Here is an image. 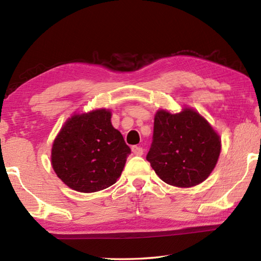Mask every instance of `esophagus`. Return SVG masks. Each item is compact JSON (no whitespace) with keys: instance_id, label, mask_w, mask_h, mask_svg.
Instances as JSON below:
<instances>
[{"instance_id":"1","label":"esophagus","mask_w":261,"mask_h":261,"mask_svg":"<svg viewBox=\"0 0 261 261\" xmlns=\"http://www.w3.org/2000/svg\"><path fill=\"white\" fill-rule=\"evenodd\" d=\"M131 150H132V152L136 154V156H142V154H143V149L139 146H132Z\"/></svg>"}]
</instances>
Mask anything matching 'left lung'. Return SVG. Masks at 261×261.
<instances>
[{"mask_svg": "<svg viewBox=\"0 0 261 261\" xmlns=\"http://www.w3.org/2000/svg\"><path fill=\"white\" fill-rule=\"evenodd\" d=\"M221 140L208 122L192 109L180 113L159 110L154 115L147 160L159 178L177 187H192L212 173Z\"/></svg>", "mask_w": 261, "mask_h": 261, "instance_id": "left-lung-1", "label": "left lung"}]
</instances>
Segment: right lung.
Returning <instances> with one entry per match:
<instances>
[{"label": "right lung", "mask_w": 261, "mask_h": 261, "mask_svg": "<svg viewBox=\"0 0 261 261\" xmlns=\"http://www.w3.org/2000/svg\"><path fill=\"white\" fill-rule=\"evenodd\" d=\"M131 149L101 109L75 114L54 141L51 165L68 187L82 193L102 191L121 176Z\"/></svg>", "instance_id": "obj_1"}]
</instances>
